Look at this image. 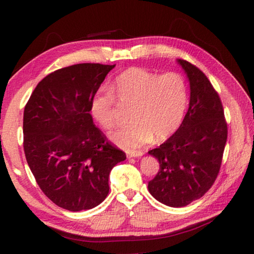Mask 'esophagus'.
Here are the masks:
<instances>
[{
  "instance_id": "obj_1",
  "label": "esophagus",
  "mask_w": 254,
  "mask_h": 254,
  "mask_svg": "<svg viewBox=\"0 0 254 254\" xmlns=\"http://www.w3.org/2000/svg\"><path fill=\"white\" fill-rule=\"evenodd\" d=\"M127 158H140L143 156V152L141 151H133V152H127Z\"/></svg>"
}]
</instances>
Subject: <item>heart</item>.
<instances>
[{"label": "heart", "mask_w": 254, "mask_h": 254, "mask_svg": "<svg viewBox=\"0 0 254 254\" xmlns=\"http://www.w3.org/2000/svg\"><path fill=\"white\" fill-rule=\"evenodd\" d=\"M117 98L121 106H132L128 126L120 128L111 140L127 151L140 149L154 139L165 140L180 127L187 107V85L176 71L159 75L143 68H130L114 79L111 92L101 89L89 109L105 130L117 123Z\"/></svg>", "instance_id": "1"}]
</instances>
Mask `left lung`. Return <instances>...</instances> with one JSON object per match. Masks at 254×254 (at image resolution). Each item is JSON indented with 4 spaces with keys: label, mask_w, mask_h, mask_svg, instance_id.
Returning a JSON list of instances; mask_svg holds the SVG:
<instances>
[{
    "label": "left lung",
    "mask_w": 254,
    "mask_h": 254,
    "mask_svg": "<svg viewBox=\"0 0 254 254\" xmlns=\"http://www.w3.org/2000/svg\"><path fill=\"white\" fill-rule=\"evenodd\" d=\"M177 63L190 87L189 107L182 124L150 156L160 163L149 192L170 207H184L212 187L221 168L227 139V124L221 98L207 77L183 59Z\"/></svg>",
    "instance_id": "1"
}]
</instances>
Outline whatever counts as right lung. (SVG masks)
Listing matches in <instances>:
<instances>
[{
  "label": "right lung",
  "instance_id": "right-lung-1",
  "mask_svg": "<svg viewBox=\"0 0 254 254\" xmlns=\"http://www.w3.org/2000/svg\"><path fill=\"white\" fill-rule=\"evenodd\" d=\"M115 65L77 64L46 76L23 113V148L44 194L70 212L109 194L112 168L127 159L93 123L89 104Z\"/></svg>",
  "mask_w": 254,
  "mask_h": 254
}]
</instances>
